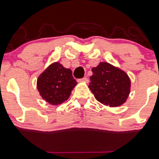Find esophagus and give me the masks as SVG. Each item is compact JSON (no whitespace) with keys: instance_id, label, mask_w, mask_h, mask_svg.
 I'll return each mask as SVG.
<instances>
[{"instance_id":"1","label":"esophagus","mask_w":159,"mask_h":159,"mask_svg":"<svg viewBox=\"0 0 159 159\" xmlns=\"http://www.w3.org/2000/svg\"><path fill=\"white\" fill-rule=\"evenodd\" d=\"M78 82H85V83H88V78H81V79H78Z\"/></svg>"}]
</instances>
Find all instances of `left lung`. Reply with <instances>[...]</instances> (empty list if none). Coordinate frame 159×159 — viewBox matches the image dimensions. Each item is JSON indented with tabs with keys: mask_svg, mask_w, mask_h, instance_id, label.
I'll return each instance as SVG.
<instances>
[{
	"mask_svg": "<svg viewBox=\"0 0 159 159\" xmlns=\"http://www.w3.org/2000/svg\"><path fill=\"white\" fill-rule=\"evenodd\" d=\"M89 88L97 101L111 107L121 106L127 100L131 82L128 75L108 62L92 68Z\"/></svg>",
	"mask_w": 159,
	"mask_h": 159,
	"instance_id": "obj_1",
	"label": "left lung"
}]
</instances>
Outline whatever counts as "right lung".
I'll return each instance as SVG.
<instances>
[{"label":"right lung","mask_w":159,"mask_h":159,"mask_svg":"<svg viewBox=\"0 0 159 159\" xmlns=\"http://www.w3.org/2000/svg\"><path fill=\"white\" fill-rule=\"evenodd\" d=\"M76 84L71 70L64 68L59 62L50 65L37 79L40 96L52 105L67 101Z\"/></svg>","instance_id":"obj_1"}]
</instances>
